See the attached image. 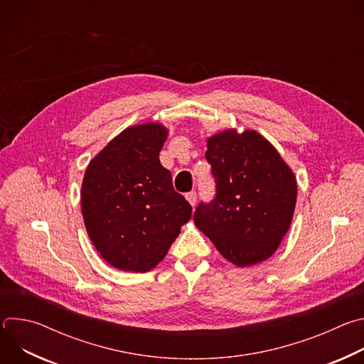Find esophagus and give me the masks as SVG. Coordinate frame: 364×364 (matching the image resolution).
I'll list each match as a JSON object with an SVG mask.
<instances>
[{
    "instance_id": "obj_1",
    "label": "esophagus",
    "mask_w": 364,
    "mask_h": 364,
    "mask_svg": "<svg viewBox=\"0 0 364 364\" xmlns=\"http://www.w3.org/2000/svg\"><path fill=\"white\" fill-rule=\"evenodd\" d=\"M186 198H187V201H188L191 205H194L196 201H197V194H196V191L187 193V194H186Z\"/></svg>"
}]
</instances>
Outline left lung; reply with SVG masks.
Here are the masks:
<instances>
[{"label":"left lung","mask_w":364,"mask_h":364,"mask_svg":"<svg viewBox=\"0 0 364 364\" xmlns=\"http://www.w3.org/2000/svg\"><path fill=\"white\" fill-rule=\"evenodd\" d=\"M216 197L200 203L194 225L225 259L245 268L269 259L289 230L296 178L277 148L255 129L207 138Z\"/></svg>","instance_id":"1"}]
</instances>
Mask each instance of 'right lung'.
<instances>
[{
	"label": "right lung",
	"mask_w": 364,
	"mask_h": 364,
	"mask_svg": "<svg viewBox=\"0 0 364 364\" xmlns=\"http://www.w3.org/2000/svg\"><path fill=\"white\" fill-rule=\"evenodd\" d=\"M168 129L132 125L108 142L86 167L80 205L86 232L105 261L125 272H148L166 257L191 218L160 163Z\"/></svg>",
	"instance_id": "right-lung-1"
}]
</instances>
